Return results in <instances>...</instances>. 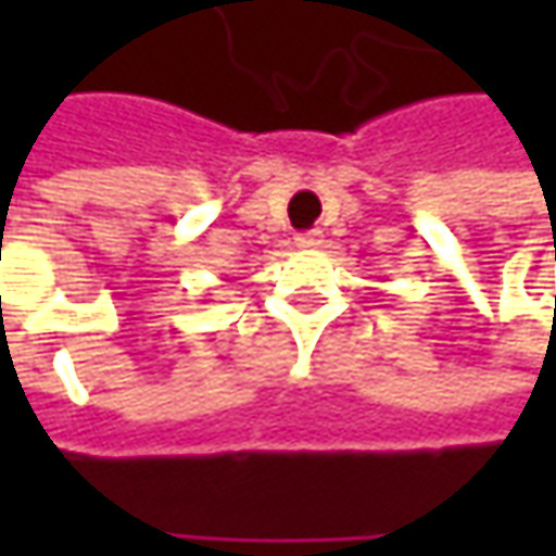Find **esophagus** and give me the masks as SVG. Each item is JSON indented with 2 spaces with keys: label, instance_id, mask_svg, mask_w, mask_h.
Masks as SVG:
<instances>
[{
  "label": "esophagus",
  "instance_id": "34e87169",
  "mask_svg": "<svg viewBox=\"0 0 556 556\" xmlns=\"http://www.w3.org/2000/svg\"><path fill=\"white\" fill-rule=\"evenodd\" d=\"M296 244L306 247V250H315V247L325 244V235L315 228V231H303V235H296Z\"/></svg>",
  "mask_w": 556,
  "mask_h": 556
}]
</instances>
